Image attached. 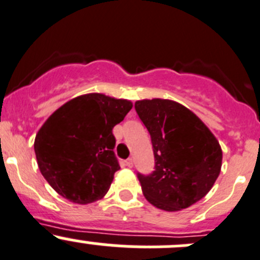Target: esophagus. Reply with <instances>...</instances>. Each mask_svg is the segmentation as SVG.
<instances>
[{"label": "esophagus", "mask_w": 260, "mask_h": 260, "mask_svg": "<svg viewBox=\"0 0 260 260\" xmlns=\"http://www.w3.org/2000/svg\"><path fill=\"white\" fill-rule=\"evenodd\" d=\"M125 165H127L128 167H133V159L132 158L125 159Z\"/></svg>", "instance_id": "34e87169"}]
</instances>
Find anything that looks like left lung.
Wrapping results in <instances>:
<instances>
[{"mask_svg":"<svg viewBox=\"0 0 260 260\" xmlns=\"http://www.w3.org/2000/svg\"><path fill=\"white\" fill-rule=\"evenodd\" d=\"M135 108L151 135L156 161L153 174L138 175L147 201L165 211L198 203L219 177V141L198 115L175 101L142 99Z\"/></svg>","mask_w":260,"mask_h":260,"instance_id":"8db88e82","label":"left lung"}]
</instances>
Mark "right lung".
I'll list each match as a JSON object with an SVG mask.
<instances>
[{"mask_svg": "<svg viewBox=\"0 0 260 260\" xmlns=\"http://www.w3.org/2000/svg\"><path fill=\"white\" fill-rule=\"evenodd\" d=\"M128 99L88 93L45 120L34 142L39 169L62 198L86 205L106 196L120 169L112 129L132 109Z\"/></svg>", "mask_w": 260, "mask_h": 260, "instance_id": "1", "label": "right lung"}]
</instances>
